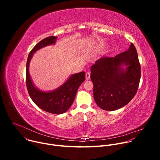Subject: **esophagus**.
Segmentation results:
<instances>
[{"label": "esophagus", "instance_id": "obj_1", "mask_svg": "<svg viewBox=\"0 0 160 160\" xmlns=\"http://www.w3.org/2000/svg\"><path fill=\"white\" fill-rule=\"evenodd\" d=\"M85 77H86V80H89L90 78V73L89 72H87L85 74Z\"/></svg>", "mask_w": 160, "mask_h": 160}]
</instances>
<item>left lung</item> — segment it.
<instances>
[{
    "label": "left lung",
    "mask_w": 160,
    "mask_h": 160,
    "mask_svg": "<svg viewBox=\"0 0 160 160\" xmlns=\"http://www.w3.org/2000/svg\"><path fill=\"white\" fill-rule=\"evenodd\" d=\"M94 99L103 110L114 111L135 96L141 79V65L134 45L115 57H103L90 68Z\"/></svg>",
    "instance_id": "8db88e82"
}]
</instances>
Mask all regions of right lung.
Segmentation results:
<instances>
[{"mask_svg":"<svg viewBox=\"0 0 160 160\" xmlns=\"http://www.w3.org/2000/svg\"><path fill=\"white\" fill-rule=\"evenodd\" d=\"M56 40L57 37L54 36L45 38L30 51L27 62L26 82L28 94L38 108L48 112L60 115L66 112L72 105L78 87L85 80V73L82 72L71 75L62 85L50 92H43L37 88L29 73L30 62L33 53L45 46L54 44Z\"/></svg>","mask_w":160,"mask_h":160,"instance_id":"right-lung-1","label":"right lung"}]
</instances>
